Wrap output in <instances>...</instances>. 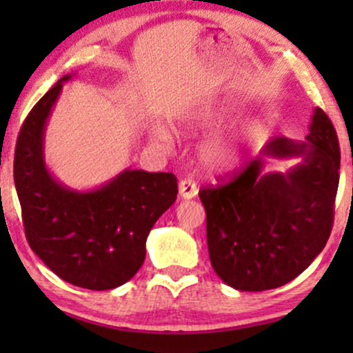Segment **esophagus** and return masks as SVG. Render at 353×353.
I'll use <instances>...</instances> for the list:
<instances>
[{"mask_svg":"<svg viewBox=\"0 0 353 353\" xmlns=\"http://www.w3.org/2000/svg\"><path fill=\"white\" fill-rule=\"evenodd\" d=\"M199 189H197L196 181L190 179V177H185L179 182V194L182 199H192V197L197 196Z\"/></svg>","mask_w":353,"mask_h":353,"instance_id":"1","label":"esophagus"}]
</instances>
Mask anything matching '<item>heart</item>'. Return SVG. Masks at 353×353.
Wrapping results in <instances>:
<instances>
[{
    "instance_id": "1",
    "label": "heart",
    "mask_w": 353,
    "mask_h": 353,
    "mask_svg": "<svg viewBox=\"0 0 353 353\" xmlns=\"http://www.w3.org/2000/svg\"><path fill=\"white\" fill-rule=\"evenodd\" d=\"M230 117V108L228 106H217L201 109L197 112H190L189 116H184L179 121V128L185 131H201V129H212L225 123ZM259 125H247L244 129H237V131L228 132L214 137L208 144L202 148L201 157L202 163L210 171L216 172H228L237 168L239 164L244 161L247 151L255 144L257 141ZM152 141L157 144L169 145L172 143L171 132L165 128H156L152 131Z\"/></svg>"
}]
</instances>
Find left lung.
I'll list each match as a JSON object with an SVG mask.
<instances>
[{
	"instance_id": "1",
	"label": "left lung",
	"mask_w": 353,
	"mask_h": 353,
	"mask_svg": "<svg viewBox=\"0 0 353 353\" xmlns=\"http://www.w3.org/2000/svg\"><path fill=\"white\" fill-rule=\"evenodd\" d=\"M265 157H302L287 174L261 172ZM340 148L329 116L317 108L305 143L272 137L232 179L202 188L210 264L245 292L294 281L322 252L334 225Z\"/></svg>"
}]
</instances>
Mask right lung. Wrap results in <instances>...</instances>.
<instances>
[{
  "label": "right lung",
  "instance_id": "obj_1",
  "mask_svg": "<svg viewBox=\"0 0 353 353\" xmlns=\"http://www.w3.org/2000/svg\"><path fill=\"white\" fill-rule=\"evenodd\" d=\"M61 78L19 129L14 185L23 225L33 252L63 281L89 290H109L134 277L145 257V239L174 204L171 172L125 169L103 188L79 192L61 185L43 156L46 121L58 99Z\"/></svg>",
  "mask_w": 353,
  "mask_h": 353
}]
</instances>
